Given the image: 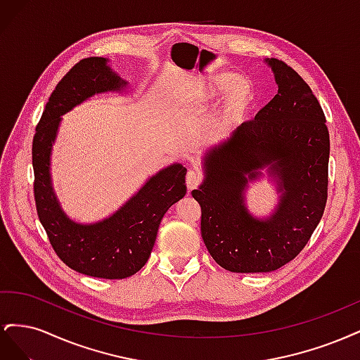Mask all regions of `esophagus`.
Returning a JSON list of instances; mask_svg holds the SVG:
<instances>
[{
  "mask_svg": "<svg viewBox=\"0 0 360 360\" xmlns=\"http://www.w3.org/2000/svg\"><path fill=\"white\" fill-rule=\"evenodd\" d=\"M201 176L200 174L197 172V171H189L188 172V176H186V186H188V191L191 192V191H193V189H197L198 186H200V183H201Z\"/></svg>",
  "mask_w": 360,
  "mask_h": 360,
  "instance_id": "esophagus-1",
  "label": "esophagus"
}]
</instances>
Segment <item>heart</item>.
Segmentation results:
<instances>
[{"label":"heart","mask_w":360,"mask_h":360,"mask_svg":"<svg viewBox=\"0 0 360 360\" xmlns=\"http://www.w3.org/2000/svg\"><path fill=\"white\" fill-rule=\"evenodd\" d=\"M221 95L212 129L214 135L226 136L246 122L254 110L257 93L249 79L231 73L205 76L195 86V99L202 108H212Z\"/></svg>","instance_id":"1"}]
</instances>
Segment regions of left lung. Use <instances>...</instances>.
<instances>
[{
  "mask_svg": "<svg viewBox=\"0 0 360 360\" xmlns=\"http://www.w3.org/2000/svg\"><path fill=\"white\" fill-rule=\"evenodd\" d=\"M278 94L202 158L201 236L213 259L236 274H263L290 263L317 228L328 201L330 141L317 97L284 61L266 58ZM266 169L280 201L266 218L248 212V183Z\"/></svg>",
  "mask_w": 360,
  "mask_h": 360,
  "instance_id": "obj_1",
  "label": "left lung"
}]
</instances>
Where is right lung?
<instances>
[{"label": "right lung", "instance_id": "obj_1", "mask_svg": "<svg viewBox=\"0 0 360 360\" xmlns=\"http://www.w3.org/2000/svg\"><path fill=\"white\" fill-rule=\"evenodd\" d=\"M126 85L127 81L110 68L108 58L81 60L52 91L32 139L36 209L53 250L70 269L103 279L129 278L144 267L163 214L186 195L188 169L181 163H172L99 222H75L63 212L51 180L52 146L61 115L94 94L123 91Z\"/></svg>", "mask_w": 360, "mask_h": 360}]
</instances>
